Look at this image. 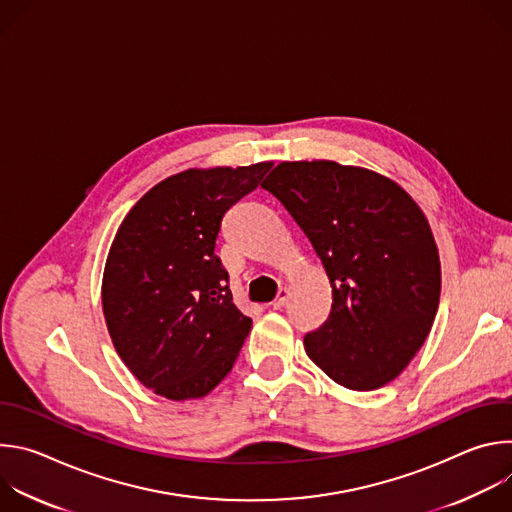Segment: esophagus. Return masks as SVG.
<instances>
[{"label": "esophagus", "mask_w": 512, "mask_h": 512, "mask_svg": "<svg viewBox=\"0 0 512 512\" xmlns=\"http://www.w3.org/2000/svg\"><path fill=\"white\" fill-rule=\"evenodd\" d=\"M287 298H289L287 287H281V289L277 291V298L271 302V308H273V310H281V308L287 304Z\"/></svg>", "instance_id": "34e87169"}]
</instances>
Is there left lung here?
Masks as SVG:
<instances>
[{
	"label": "left lung",
	"mask_w": 512,
	"mask_h": 512,
	"mask_svg": "<svg viewBox=\"0 0 512 512\" xmlns=\"http://www.w3.org/2000/svg\"><path fill=\"white\" fill-rule=\"evenodd\" d=\"M261 186L294 216L332 287L330 316L306 334V354L346 389L385 387L440 306V253L423 210L395 180L332 160L281 162Z\"/></svg>",
	"instance_id": "8db88e82"
}]
</instances>
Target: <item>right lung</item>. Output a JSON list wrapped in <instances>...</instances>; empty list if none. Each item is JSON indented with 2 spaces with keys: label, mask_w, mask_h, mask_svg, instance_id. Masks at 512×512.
<instances>
[{
  "label": "right lung",
  "mask_w": 512,
  "mask_h": 512,
  "mask_svg": "<svg viewBox=\"0 0 512 512\" xmlns=\"http://www.w3.org/2000/svg\"><path fill=\"white\" fill-rule=\"evenodd\" d=\"M271 162L188 168L145 192L111 243L101 302L131 375L170 401L206 397L251 330L214 255L225 212L255 190Z\"/></svg>",
  "instance_id": "right-lung-1"
}]
</instances>
